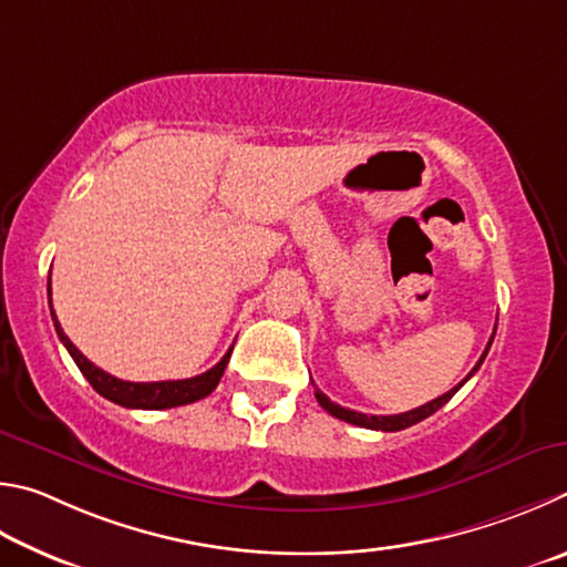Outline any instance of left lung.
I'll use <instances>...</instances> for the list:
<instances>
[{"label":"left lung","instance_id":"obj_1","mask_svg":"<svg viewBox=\"0 0 567 567\" xmlns=\"http://www.w3.org/2000/svg\"><path fill=\"white\" fill-rule=\"evenodd\" d=\"M493 336H495V331H493ZM493 336H491V341H488V346H485V351H483V355L478 359V363H475V369L465 375V379L455 385V389H451L449 393H443V395H439V399H433L431 403H425V405H421V409H413V411H405V413H399V415H365V413H359V411H351V409H343V405H339V403H333L329 395H326L321 389H316V401L321 403V409L323 411H329L333 419H339V421H346V423H353V425H361V429H371V431H385V433H393V431H403V429H409V425H415V423H421L423 419H429V415H433L435 411L439 409H443L445 403H449L455 393H458V389L461 385L471 379V375L481 369V363L485 361V355H488V349H491V343H493Z\"/></svg>","mask_w":567,"mask_h":567}]
</instances>
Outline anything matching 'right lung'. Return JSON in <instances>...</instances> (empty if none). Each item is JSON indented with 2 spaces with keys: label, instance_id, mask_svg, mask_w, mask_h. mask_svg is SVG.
<instances>
[{
  "label": "right lung",
  "instance_id": "right-lung-1",
  "mask_svg": "<svg viewBox=\"0 0 567 567\" xmlns=\"http://www.w3.org/2000/svg\"><path fill=\"white\" fill-rule=\"evenodd\" d=\"M49 309H52V276H49ZM52 321L59 341L64 343V349L72 355L74 363L79 365V371L84 373V379L92 383V389L104 395L112 403L124 405V409H144V411H162V409H176V405H186L194 401L206 399L212 393L221 375L226 371V363L231 359V349L226 351V355L218 361L214 369H208L202 375H194V379H182V381H156V383H134V381H122L116 375L106 373L94 365L86 355L76 349V346L69 341V336L62 331L59 326L54 309H52Z\"/></svg>",
  "mask_w": 567,
  "mask_h": 567
}]
</instances>
